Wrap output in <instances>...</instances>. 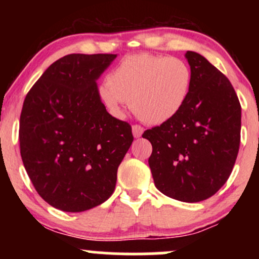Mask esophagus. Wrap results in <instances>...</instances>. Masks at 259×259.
<instances>
[{"label":"esophagus","instance_id":"esophagus-1","mask_svg":"<svg viewBox=\"0 0 259 259\" xmlns=\"http://www.w3.org/2000/svg\"><path fill=\"white\" fill-rule=\"evenodd\" d=\"M142 133H144V127L140 125H133V135L134 138H141Z\"/></svg>","mask_w":259,"mask_h":259}]
</instances>
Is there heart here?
I'll use <instances>...</instances> for the list:
<instances>
[{"label":"heart","mask_w":259,"mask_h":259,"mask_svg":"<svg viewBox=\"0 0 259 259\" xmlns=\"http://www.w3.org/2000/svg\"><path fill=\"white\" fill-rule=\"evenodd\" d=\"M192 84L190 65L183 59L167 56H127L100 86L101 102L114 117L130 107L140 119L162 124L173 119L185 106Z\"/></svg>","instance_id":"heart-1"}]
</instances>
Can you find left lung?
<instances>
[{
    "label": "left lung",
    "mask_w": 259,
    "mask_h": 259,
    "mask_svg": "<svg viewBox=\"0 0 259 259\" xmlns=\"http://www.w3.org/2000/svg\"><path fill=\"white\" fill-rule=\"evenodd\" d=\"M192 84L173 119L142 134L154 185L174 200L200 202L227 183L239 153L241 106L224 74L200 53L187 51Z\"/></svg>",
    "instance_id": "8db88e82"
}]
</instances>
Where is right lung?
Instances as JSON below:
<instances>
[{
  "mask_svg": "<svg viewBox=\"0 0 259 259\" xmlns=\"http://www.w3.org/2000/svg\"><path fill=\"white\" fill-rule=\"evenodd\" d=\"M117 55L64 56L26 95L19 123L20 156L37 194L64 212L108 200L132 146V126L101 102L97 79Z\"/></svg>",
  "mask_w": 259,
  "mask_h": 259,
  "instance_id": "obj_1",
  "label": "right lung"
}]
</instances>
